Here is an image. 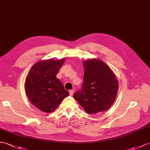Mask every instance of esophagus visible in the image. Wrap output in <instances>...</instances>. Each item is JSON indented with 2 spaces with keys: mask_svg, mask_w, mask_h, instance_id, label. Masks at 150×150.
<instances>
[{
  "mask_svg": "<svg viewBox=\"0 0 150 150\" xmlns=\"http://www.w3.org/2000/svg\"><path fill=\"white\" fill-rule=\"evenodd\" d=\"M69 95H70V96H73V95H74V91L73 89L69 90Z\"/></svg>",
  "mask_w": 150,
  "mask_h": 150,
  "instance_id": "esophagus-1",
  "label": "esophagus"
}]
</instances>
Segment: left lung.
I'll return each mask as SVG.
<instances>
[{
  "instance_id": "left-lung-1",
  "label": "left lung",
  "mask_w": 150,
  "mask_h": 150,
  "mask_svg": "<svg viewBox=\"0 0 150 150\" xmlns=\"http://www.w3.org/2000/svg\"><path fill=\"white\" fill-rule=\"evenodd\" d=\"M84 75L81 90L74 95L87 113L104 112L112 105L118 91L116 76L108 66L99 59L83 62Z\"/></svg>"
}]
</instances>
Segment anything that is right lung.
<instances>
[{"mask_svg": "<svg viewBox=\"0 0 150 150\" xmlns=\"http://www.w3.org/2000/svg\"><path fill=\"white\" fill-rule=\"evenodd\" d=\"M65 59L38 61L31 68L25 83L30 102L45 112H52L65 97L69 95L56 75Z\"/></svg>", "mask_w": 150, "mask_h": 150, "instance_id": "add662e5", "label": "right lung"}]
</instances>
